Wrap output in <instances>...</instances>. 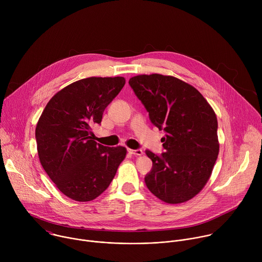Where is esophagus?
Instances as JSON below:
<instances>
[{"instance_id": "34e87169", "label": "esophagus", "mask_w": 262, "mask_h": 262, "mask_svg": "<svg viewBox=\"0 0 262 262\" xmlns=\"http://www.w3.org/2000/svg\"><path fill=\"white\" fill-rule=\"evenodd\" d=\"M127 151L134 156H142L143 155V151L141 150V149H127Z\"/></svg>"}]
</instances>
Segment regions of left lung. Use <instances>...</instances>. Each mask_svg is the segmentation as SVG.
<instances>
[{"label": "left lung", "instance_id": "obj_1", "mask_svg": "<svg viewBox=\"0 0 262 262\" xmlns=\"http://www.w3.org/2000/svg\"><path fill=\"white\" fill-rule=\"evenodd\" d=\"M128 84L151 123L166 133L165 152L146 150L152 161L144 178L148 190L170 204L192 199L204 188L219 155L212 107L196 88L174 77L141 74Z\"/></svg>", "mask_w": 262, "mask_h": 262}]
</instances>
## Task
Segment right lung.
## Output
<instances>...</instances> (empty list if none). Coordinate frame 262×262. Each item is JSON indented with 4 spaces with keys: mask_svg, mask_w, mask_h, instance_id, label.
<instances>
[{
    "mask_svg": "<svg viewBox=\"0 0 262 262\" xmlns=\"http://www.w3.org/2000/svg\"><path fill=\"white\" fill-rule=\"evenodd\" d=\"M124 84L122 77L74 82L52 97L37 123L40 163L57 188L72 200L91 201L102 194L126 156L122 146L97 144L92 132Z\"/></svg>",
    "mask_w": 262,
    "mask_h": 262,
    "instance_id": "obj_1",
    "label": "right lung"
}]
</instances>
